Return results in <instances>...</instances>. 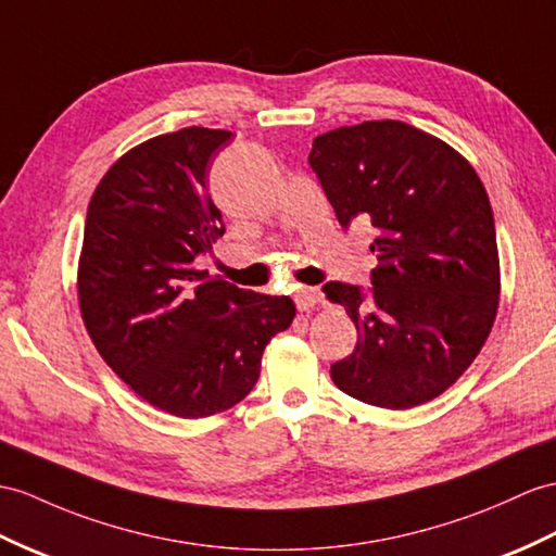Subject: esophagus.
<instances>
[{"instance_id":"obj_1","label":"esophagus","mask_w":556,"mask_h":556,"mask_svg":"<svg viewBox=\"0 0 556 556\" xmlns=\"http://www.w3.org/2000/svg\"><path fill=\"white\" fill-rule=\"evenodd\" d=\"M318 302H320V294L316 288H296L294 290V304L300 311L314 308Z\"/></svg>"}]
</instances>
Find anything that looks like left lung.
<instances>
[{
    "label": "left lung",
    "mask_w": 556,
    "mask_h": 556,
    "mask_svg": "<svg viewBox=\"0 0 556 556\" xmlns=\"http://www.w3.org/2000/svg\"><path fill=\"white\" fill-rule=\"evenodd\" d=\"M308 165L337 214L370 222L372 288L330 280L356 323L354 354L330 365L344 394L405 410L443 394L489 340L500 262L489 193L448 143L399 119L314 139Z\"/></svg>",
    "instance_id": "1"
}]
</instances>
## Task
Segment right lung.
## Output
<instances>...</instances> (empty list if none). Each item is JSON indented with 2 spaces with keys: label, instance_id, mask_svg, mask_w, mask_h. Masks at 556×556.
Wrapping results in <instances>:
<instances>
[{
  "label": "right lung",
  "instance_id": "obj_1",
  "mask_svg": "<svg viewBox=\"0 0 556 556\" xmlns=\"http://www.w3.org/2000/svg\"><path fill=\"white\" fill-rule=\"evenodd\" d=\"M228 139L186 127L131 148L105 172L85 222L77 294L91 342L143 401L184 419L245 399L270 337L296 314L290 296L198 268L224 236L207 169Z\"/></svg>",
  "mask_w": 556,
  "mask_h": 556
}]
</instances>
